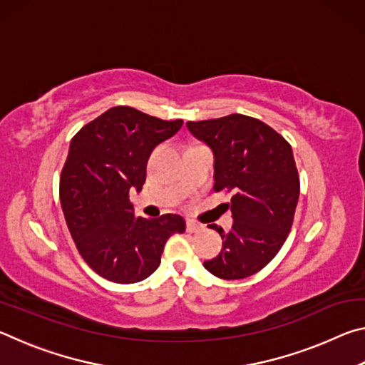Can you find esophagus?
Instances as JSON below:
<instances>
[{"label": "esophagus", "instance_id": "obj_1", "mask_svg": "<svg viewBox=\"0 0 365 365\" xmlns=\"http://www.w3.org/2000/svg\"><path fill=\"white\" fill-rule=\"evenodd\" d=\"M202 230V225L197 224L195 220H187V232L190 233H196V232H201Z\"/></svg>", "mask_w": 365, "mask_h": 365}]
</instances>
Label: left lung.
<instances>
[{"label": "left lung", "instance_id": "obj_1", "mask_svg": "<svg viewBox=\"0 0 365 365\" xmlns=\"http://www.w3.org/2000/svg\"><path fill=\"white\" fill-rule=\"evenodd\" d=\"M188 130L214 153V191L233 193L232 230L211 225L224 248L205 267L224 280L264 269L292 230L299 175L292 146L262 120L243 114L187 122Z\"/></svg>", "mask_w": 365, "mask_h": 365}]
</instances>
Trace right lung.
I'll use <instances>...</instances> for the list:
<instances>
[{
  "label": "right lung",
  "mask_w": 365,
  "mask_h": 365,
  "mask_svg": "<svg viewBox=\"0 0 365 365\" xmlns=\"http://www.w3.org/2000/svg\"><path fill=\"white\" fill-rule=\"evenodd\" d=\"M182 125V119L115 106L73 135L61 172V206L80 256L103 279L145 280L159 267L168 240L185 232L180 215L140 217L128 200L132 190L143 187L154 146Z\"/></svg>",
  "instance_id": "1"
}]
</instances>
